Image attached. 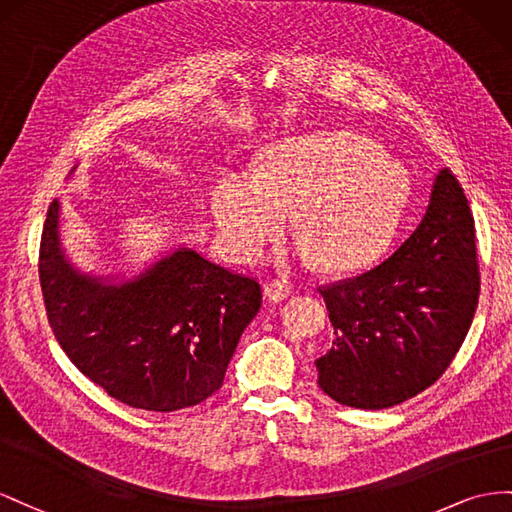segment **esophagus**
Returning <instances> with one entry per match:
<instances>
[{
    "instance_id": "esophagus-1",
    "label": "esophagus",
    "mask_w": 512,
    "mask_h": 512,
    "mask_svg": "<svg viewBox=\"0 0 512 512\" xmlns=\"http://www.w3.org/2000/svg\"><path fill=\"white\" fill-rule=\"evenodd\" d=\"M291 294H294V291H291V287L285 285V283H281V281H272V283H268V285L264 287V296H266V300H270V302H283V300H287Z\"/></svg>"
}]
</instances>
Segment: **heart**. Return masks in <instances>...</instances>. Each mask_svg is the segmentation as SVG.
I'll use <instances>...</instances> for the list:
<instances>
[{
	"mask_svg": "<svg viewBox=\"0 0 512 512\" xmlns=\"http://www.w3.org/2000/svg\"><path fill=\"white\" fill-rule=\"evenodd\" d=\"M410 173L377 145L347 130L287 139L257 171L227 169L210 206L231 257L253 261L294 212L302 233L294 257L347 272L371 264L397 233L410 201Z\"/></svg>",
	"mask_w": 512,
	"mask_h": 512,
	"instance_id": "1",
	"label": "heart"
}]
</instances>
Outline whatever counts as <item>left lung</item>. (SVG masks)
Here are the masks:
<instances>
[{"label":"left lung","instance_id":"left-lung-1","mask_svg":"<svg viewBox=\"0 0 512 512\" xmlns=\"http://www.w3.org/2000/svg\"><path fill=\"white\" fill-rule=\"evenodd\" d=\"M474 218L448 169L435 175L422 221L397 251L356 279L319 289L334 341L317 384L358 410H386L437 382L478 304Z\"/></svg>","mask_w":512,"mask_h":512}]
</instances>
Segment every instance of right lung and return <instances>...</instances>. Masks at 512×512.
Masks as SVG:
<instances>
[{
  "label": "right lung",
  "instance_id": "obj_1",
  "mask_svg": "<svg viewBox=\"0 0 512 512\" xmlns=\"http://www.w3.org/2000/svg\"><path fill=\"white\" fill-rule=\"evenodd\" d=\"M60 216L53 199L38 272L49 324L72 364L113 399L148 412L182 410L221 388L261 306L259 283L186 244L133 276L83 270L66 251Z\"/></svg>",
  "mask_w": 512,
  "mask_h": 512
}]
</instances>
